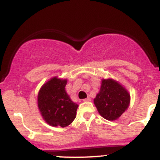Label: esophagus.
<instances>
[{
	"label": "esophagus",
	"mask_w": 160,
	"mask_h": 160,
	"mask_svg": "<svg viewBox=\"0 0 160 160\" xmlns=\"http://www.w3.org/2000/svg\"><path fill=\"white\" fill-rule=\"evenodd\" d=\"M90 101H91L90 97H87V98H86V99H83V102H90Z\"/></svg>",
	"instance_id": "34e87169"
}]
</instances>
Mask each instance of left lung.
I'll use <instances>...</instances> for the list:
<instances>
[{
    "label": "left lung",
    "mask_w": 160,
    "mask_h": 160,
    "mask_svg": "<svg viewBox=\"0 0 160 160\" xmlns=\"http://www.w3.org/2000/svg\"><path fill=\"white\" fill-rule=\"evenodd\" d=\"M131 96L120 83L112 78L102 79L94 104L99 115L108 121H115L129 107Z\"/></svg>",
    "instance_id": "8db88e82"
}]
</instances>
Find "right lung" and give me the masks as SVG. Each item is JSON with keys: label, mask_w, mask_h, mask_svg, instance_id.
I'll use <instances>...</instances> for the list:
<instances>
[{"label": "right lung", "mask_w": 160, "mask_h": 160, "mask_svg": "<svg viewBox=\"0 0 160 160\" xmlns=\"http://www.w3.org/2000/svg\"><path fill=\"white\" fill-rule=\"evenodd\" d=\"M67 79L54 77L44 83L38 91V110L45 122L52 127L65 128L76 118L78 105L67 93Z\"/></svg>", "instance_id": "1"}]
</instances>
